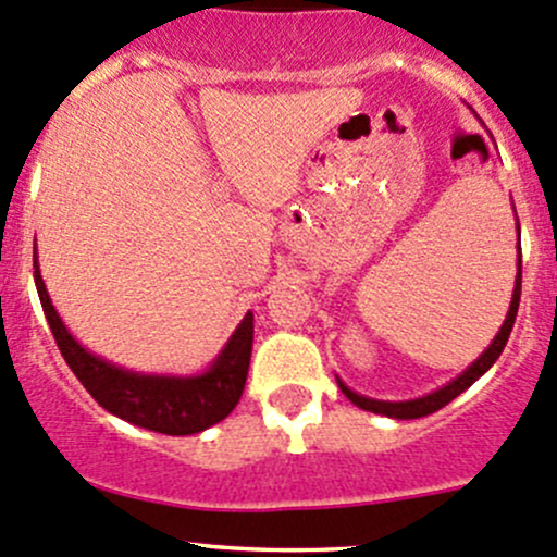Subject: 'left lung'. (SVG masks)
<instances>
[{"label": "left lung", "mask_w": 557, "mask_h": 557, "mask_svg": "<svg viewBox=\"0 0 557 557\" xmlns=\"http://www.w3.org/2000/svg\"><path fill=\"white\" fill-rule=\"evenodd\" d=\"M515 209V206H512ZM515 220H518V214H515ZM515 227H518V273H515V286H512V300H509V311L507 317H504V324L498 326V332L493 335V341L488 343V348H485L483 354H480L478 359H474L472 364L467 367V370L461 372V375H456L453 381L445 383V386L434 388V392L423 394V397H416V399H403V403H388V399H372V397H364V394L354 392V388H348L346 383L337 377V386H341V392L346 394L348 399H351L354 405L362 407V410H370V412H377V416H386V418H397V421H412V418H423V416H432V412H437L440 407H445L453 399L458 397V394L467 392L469 386H472L478 377H483L485 372L491 370L493 364H496V359L502 357L504 346H507L509 341V332H512V324H515V317H518V306H520V281H523V255H520V225L515 222Z\"/></svg>", "instance_id": "obj_1"}]
</instances>
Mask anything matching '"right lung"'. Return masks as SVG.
Here are the masks:
<instances>
[{
  "instance_id": "right-lung-1",
  "label": "right lung",
  "mask_w": 557,
  "mask_h": 557,
  "mask_svg": "<svg viewBox=\"0 0 557 557\" xmlns=\"http://www.w3.org/2000/svg\"><path fill=\"white\" fill-rule=\"evenodd\" d=\"M34 284H37L39 302H42L50 332L59 343L61 357L72 367L77 381L88 388L90 397L112 416L134 426L150 429V432L185 437V434H198L220 423L238 405L246 372H249L251 341H255V313L251 311L240 319V324L206 370L190 372V375L139 372L99 357L69 332L39 273L37 251H34Z\"/></svg>"
}]
</instances>
